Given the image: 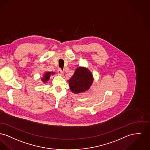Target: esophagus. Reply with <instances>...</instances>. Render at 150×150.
Listing matches in <instances>:
<instances>
[{"label": "esophagus", "instance_id": "obj_1", "mask_svg": "<svg viewBox=\"0 0 150 150\" xmlns=\"http://www.w3.org/2000/svg\"><path fill=\"white\" fill-rule=\"evenodd\" d=\"M58 71V73L60 74V75H61V76H63L64 74V72L61 69H58V71Z\"/></svg>", "mask_w": 150, "mask_h": 150}]
</instances>
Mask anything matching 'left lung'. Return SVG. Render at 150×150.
<instances>
[{
	"instance_id": "left-lung-1",
	"label": "left lung",
	"mask_w": 150,
	"mask_h": 150,
	"mask_svg": "<svg viewBox=\"0 0 150 150\" xmlns=\"http://www.w3.org/2000/svg\"><path fill=\"white\" fill-rule=\"evenodd\" d=\"M70 89L73 93L79 94L86 91L93 82L91 72L85 67L76 69L71 79L68 80Z\"/></svg>"
}]
</instances>
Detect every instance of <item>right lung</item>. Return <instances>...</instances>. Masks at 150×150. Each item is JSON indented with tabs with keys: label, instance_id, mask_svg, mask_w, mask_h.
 Listing matches in <instances>:
<instances>
[{
	"label": "right lung",
	"instance_id": "1",
	"mask_svg": "<svg viewBox=\"0 0 150 150\" xmlns=\"http://www.w3.org/2000/svg\"><path fill=\"white\" fill-rule=\"evenodd\" d=\"M55 74V73H54V72H52V71H51V72L47 71V72L45 73V74H44V76H43V77L42 79V82H43L44 83H46L47 81H48V79H50V76H51V74Z\"/></svg>",
	"mask_w": 150,
	"mask_h": 150
}]
</instances>
